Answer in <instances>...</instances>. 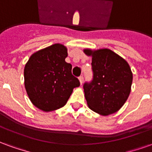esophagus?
<instances>
[{
	"instance_id": "esophagus-1",
	"label": "esophagus",
	"mask_w": 152,
	"mask_h": 152,
	"mask_svg": "<svg viewBox=\"0 0 152 152\" xmlns=\"http://www.w3.org/2000/svg\"><path fill=\"white\" fill-rule=\"evenodd\" d=\"M79 80H80V85H82L83 81H84V76H80Z\"/></svg>"
}]
</instances>
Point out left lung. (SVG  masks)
Here are the masks:
<instances>
[{
  "instance_id": "left-lung-1",
  "label": "left lung",
  "mask_w": 152,
  "mask_h": 152,
  "mask_svg": "<svg viewBox=\"0 0 152 152\" xmlns=\"http://www.w3.org/2000/svg\"><path fill=\"white\" fill-rule=\"evenodd\" d=\"M92 56L93 79L83 86L89 107L102 115L121 108L130 94L133 74L125 60L108 49L84 50Z\"/></svg>"
}]
</instances>
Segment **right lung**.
Returning <instances> with one entry per match:
<instances>
[{
	"label": "right lung",
	"instance_id": "right-lung-1",
	"mask_svg": "<svg viewBox=\"0 0 152 152\" xmlns=\"http://www.w3.org/2000/svg\"><path fill=\"white\" fill-rule=\"evenodd\" d=\"M66 48L54 44L34 53L24 67V86L32 104L44 112L63 107L79 80L72 74Z\"/></svg>",
	"mask_w": 152,
	"mask_h": 152
}]
</instances>
